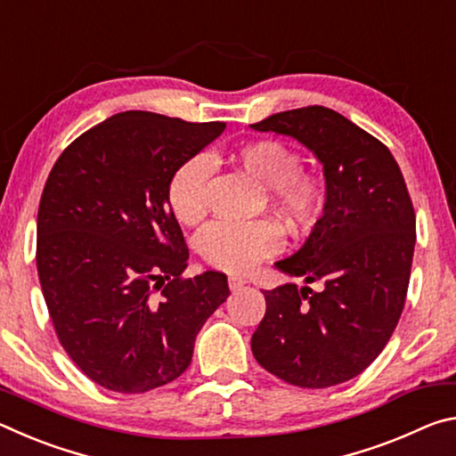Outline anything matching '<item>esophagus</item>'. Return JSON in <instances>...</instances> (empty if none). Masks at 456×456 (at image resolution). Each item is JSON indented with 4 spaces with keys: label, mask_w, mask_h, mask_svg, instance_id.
I'll list each match as a JSON object with an SVG mask.
<instances>
[{
    "label": "esophagus",
    "mask_w": 456,
    "mask_h": 456,
    "mask_svg": "<svg viewBox=\"0 0 456 456\" xmlns=\"http://www.w3.org/2000/svg\"><path fill=\"white\" fill-rule=\"evenodd\" d=\"M245 283H247V281L243 280V277H237V275H231V277H229V289H231V291L241 289Z\"/></svg>",
    "instance_id": "obj_1"
}]
</instances>
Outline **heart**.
<instances>
[{"label": "heart", "instance_id": "obj_1", "mask_svg": "<svg viewBox=\"0 0 456 456\" xmlns=\"http://www.w3.org/2000/svg\"><path fill=\"white\" fill-rule=\"evenodd\" d=\"M239 171L265 189L267 203L291 227H307L320 217L326 187L320 176L299 171V154L275 138H259L229 154ZM211 160L195 154L175 168L167 184V203L176 219L195 225L207 213ZM281 247V231L272 221H215L199 237L207 264L231 273H245Z\"/></svg>", "mask_w": 456, "mask_h": 456}]
</instances>
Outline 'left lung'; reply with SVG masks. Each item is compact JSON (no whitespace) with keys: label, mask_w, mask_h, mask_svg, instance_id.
<instances>
[{"label":"left lung","mask_w":456,"mask_h":456,"mask_svg":"<svg viewBox=\"0 0 456 456\" xmlns=\"http://www.w3.org/2000/svg\"><path fill=\"white\" fill-rule=\"evenodd\" d=\"M251 128L296 138L326 176L322 217L302 249L275 264L320 291L265 289L251 352L288 384H342L372 364L403 314L416 241L404 176L378 138L326 106L277 112Z\"/></svg>","instance_id":"8db88e82"}]
</instances>
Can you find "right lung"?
I'll return each instance as SVG.
<instances>
[{"label":"right lung","instance_id":"right-lung-1","mask_svg":"<svg viewBox=\"0 0 456 456\" xmlns=\"http://www.w3.org/2000/svg\"><path fill=\"white\" fill-rule=\"evenodd\" d=\"M225 122L128 110L60 154L37 209L36 264L61 348L92 382L141 395L189 368L229 296L227 275L183 277L189 249L167 203L183 160Z\"/></svg>","mask_w":456,"mask_h":456}]
</instances>
